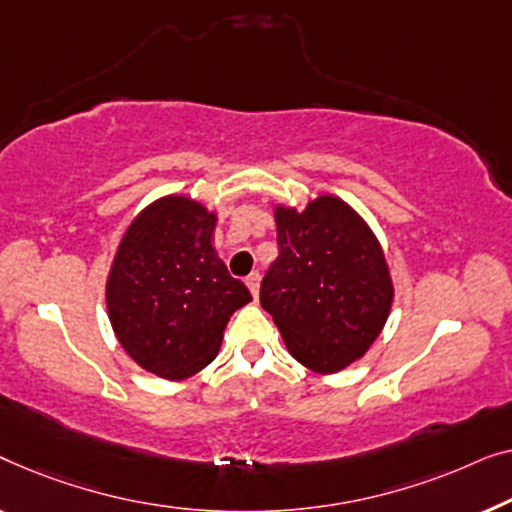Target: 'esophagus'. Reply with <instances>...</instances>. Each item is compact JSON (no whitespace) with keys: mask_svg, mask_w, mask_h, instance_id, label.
Listing matches in <instances>:
<instances>
[{"mask_svg":"<svg viewBox=\"0 0 512 512\" xmlns=\"http://www.w3.org/2000/svg\"><path fill=\"white\" fill-rule=\"evenodd\" d=\"M259 280H262V276H259V271H253L246 278V285H248V290L253 292V297H257V294H259Z\"/></svg>","mask_w":512,"mask_h":512,"instance_id":"34e87169","label":"esophagus"}]
</instances>
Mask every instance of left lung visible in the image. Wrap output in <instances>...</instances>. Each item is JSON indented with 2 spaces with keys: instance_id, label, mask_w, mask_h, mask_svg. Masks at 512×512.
I'll return each mask as SVG.
<instances>
[{
  "instance_id": "obj_1",
  "label": "left lung",
  "mask_w": 512,
  "mask_h": 512,
  "mask_svg": "<svg viewBox=\"0 0 512 512\" xmlns=\"http://www.w3.org/2000/svg\"><path fill=\"white\" fill-rule=\"evenodd\" d=\"M278 257L259 287V304L287 350L315 373H336L369 350L390 315L394 287L366 222L336 197L304 213L276 208Z\"/></svg>"
}]
</instances>
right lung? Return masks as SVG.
Here are the masks:
<instances>
[{
  "label": "right lung",
  "instance_id": "add662e5",
  "mask_svg": "<svg viewBox=\"0 0 512 512\" xmlns=\"http://www.w3.org/2000/svg\"><path fill=\"white\" fill-rule=\"evenodd\" d=\"M215 215L197 201L164 197L122 236L106 306L127 355L155 376L181 380L218 355L229 318L250 299L211 246Z\"/></svg>",
  "mask_w": 512,
  "mask_h": 512
}]
</instances>
